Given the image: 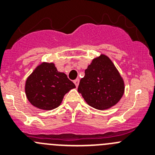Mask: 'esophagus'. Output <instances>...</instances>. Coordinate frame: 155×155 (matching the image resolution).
<instances>
[{
  "mask_svg": "<svg viewBox=\"0 0 155 155\" xmlns=\"http://www.w3.org/2000/svg\"><path fill=\"white\" fill-rule=\"evenodd\" d=\"M73 82H74L75 85H76V87H78V85H79V79H75V80L73 81Z\"/></svg>",
  "mask_w": 155,
  "mask_h": 155,
  "instance_id": "esophagus-1",
  "label": "esophagus"
}]
</instances>
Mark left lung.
Here are the masks:
<instances>
[{
	"instance_id": "8db88e82",
	"label": "left lung",
	"mask_w": 155,
	"mask_h": 155,
	"mask_svg": "<svg viewBox=\"0 0 155 155\" xmlns=\"http://www.w3.org/2000/svg\"><path fill=\"white\" fill-rule=\"evenodd\" d=\"M78 92L91 107L99 110L108 109L122 97L124 80L109 58L101 54L85 70Z\"/></svg>"
}]
</instances>
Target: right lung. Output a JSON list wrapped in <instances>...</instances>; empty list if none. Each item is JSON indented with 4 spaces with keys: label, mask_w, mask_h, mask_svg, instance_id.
Instances as JSON below:
<instances>
[{
    "label": "right lung",
    "mask_w": 155,
    "mask_h": 155,
    "mask_svg": "<svg viewBox=\"0 0 155 155\" xmlns=\"http://www.w3.org/2000/svg\"><path fill=\"white\" fill-rule=\"evenodd\" d=\"M76 87L67 75L58 71L53 63L43 62L28 77L25 94L34 107L51 110L60 106L64 96Z\"/></svg>",
    "instance_id": "right-lung-1"
}]
</instances>
